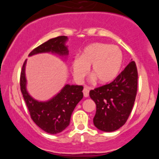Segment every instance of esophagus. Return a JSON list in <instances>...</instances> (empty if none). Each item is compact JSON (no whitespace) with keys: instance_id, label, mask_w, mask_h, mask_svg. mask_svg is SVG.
I'll return each mask as SVG.
<instances>
[{"instance_id":"esophagus-1","label":"esophagus","mask_w":159,"mask_h":159,"mask_svg":"<svg viewBox=\"0 0 159 159\" xmlns=\"http://www.w3.org/2000/svg\"><path fill=\"white\" fill-rule=\"evenodd\" d=\"M83 93H84V97H88L89 96V89L87 87H84L83 90Z\"/></svg>"}]
</instances>
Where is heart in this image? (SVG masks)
<instances>
[{
  "mask_svg": "<svg viewBox=\"0 0 159 159\" xmlns=\"http://www.w3.org/2000/svg\"><path fill=\"white\" fill-rule=\"evenodd\" d=\"M123 64V54L115 45L96 43L87 45L79 57L72 62L75 77L82 79L91 66L90 75L100 84L112 82L119 74Z\"/></svg>",
  "mask_w": 159,
  "mask_h": 159,
  "instance_id": "heart-1",
  "label": "heart"
}]
</instances>
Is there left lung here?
Segmentation results:
<instances>
[{"label": "left lung", "mask_w": 159, "mask_h": 159, "mask_svg": "<svg viewBox=\"0 0 159 159\" xmlns=\"http://www.w3.org/2000/svg\"><path fill=\"white\" fill-rule=\"evenodd\" d=\"M138 90V70L132 61L111 83L90 91L96 105L95 126L103 132L122 127L132 112Z\"/></svg>", "instance_id": "obj_1"}]
</instances>
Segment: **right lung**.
Here are the masks:
<instances>
[{
	"mask_svg": "<svg viewBox=\"0 0 159 159\" xmlns=\"http://www.w3.org/2000/svg\"><path fill=\"white\" fill-rule=\"evenodd\" d=\"M68 38L60 36L48 40L34 48L29 56L39 53L52 52L61 56L68 55L69 51L65 45ZM25 61L20 75V87L24 99L33 121L49 134L61 132L69 125L71 115L77 104L83 98V86L66 84L59 93L47 102H38L33 98L26 89Z\"/></svg>",
	"mask_w": 159,
	"mask_h": 159,
	"instance_id": "obj_1",
	"label": "right lung"
}]
</instances>
